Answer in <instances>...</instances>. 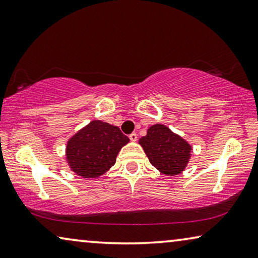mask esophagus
<instances>
[{
	"mask_svg": "<svg viewBox=\"0 0 258 258\" xmlns=\"http://www.w3.org/2000/svg\"><path fill=\"white\" fill-rule=\"evenodd\" d=\"M129 138H130V141H132V142H136V141H137V135H136V133L130 134V135H129Z\"/></svg>",
	"mask_w": 258,
	"mask_h": 258,
	"instance_id": "1",
	"label": "esophagus"
}]
</instances>
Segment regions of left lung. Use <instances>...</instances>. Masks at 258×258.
<instances>
[{
	"mask_svg": "<svg viewBox=\"0 0 258 258\" xmlns=\"http://www.w3.org/2000/svg\"><path fill=\"white\" fill-rule=\"evenodd\" d=\"M138 143L143 148L149 162L163 174L181 173L191 158V144L159 123L151 125Z\"/></svg>",
	"mask_w": 258,
	"mask_h": 258,
	"instance_id": "obj_1",
	"label": "left lung"
}]
</instances>
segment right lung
I'll use <instances>...</instances> for the list:
<instances>
[{
  "mask_svg": "<svg viewBox=\"0 0 258 258\" xmlns=\"http://www.w3.org/2000/svg\"><path fill=\"white\" fill-rule=\"evenodd\" d=\"M129 143L118 126L94 120L67 141L66 162L85 179L99 178L116 162L118 152Z\"/></svg>",
  "mask_w": 258,
  "mask_h": 258,
  "instance_id": "add662e5",
  "label": "right lung"
}]
</instances>
